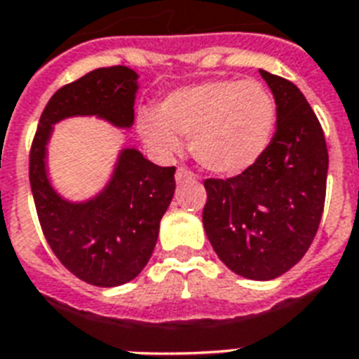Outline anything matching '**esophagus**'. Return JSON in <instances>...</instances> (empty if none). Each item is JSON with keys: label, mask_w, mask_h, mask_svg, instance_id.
<instances>
[{"label": "esophagus", "mask_w": 359, "mask_h": 359, "mask_svg": "<svg viewBox=\"0 0 359 359\" xmlns=\"http://www.w3.org/2000/svg\"><path fill=\"white\" fill-rule=\"evenodd\" d=\"M175 180L182 184V182H188V180H194V173H191L190 169L186 168H179L177 169V173H175Z\"/></svg>", "instance_id": "34e87169"}]
</instances>
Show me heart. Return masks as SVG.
Here are the masks:
<instances>
[{"label": "heart", "mask_w": 359, "mask_h": 359, "mask_svg": "<svg viewBox=\"0 0 359 359\" xmlns=\"http://www.w3.org/2000/svg\"><path fill=\"white\" fill-rule=\"evenodd\" d=\"M276 126L272 95L257 81L210 80L169 93L154 111H141L137 128L158 154L180 149L190 135V152L210 173L233 177L264 154Z\"/></svg>", "instance_id": "obj_1"}]
</instances>
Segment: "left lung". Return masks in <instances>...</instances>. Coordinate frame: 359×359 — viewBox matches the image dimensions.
Segmentation results:
<instances>
[{
	"label": "left lung",
	"mask_w": 359,
	"mask_h": 359,
	"mask_svg": "<svg viewBox=\"0 0 359 359\" xmlns=\"http://www.w3.org/2000/svg\"><path fill=\"white\" fill-rule=\"evenodd\" d=\"M259 72L276 100V134L248 171L205 180L203 225L225 266L242 278L268 281L294 266L317 235L328 149L300 89L266 70Z\"/></svg>",
	"instance_id": "8db88e82"
}]
</instances>
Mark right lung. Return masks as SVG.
Listing matches in <instances>:
<instances>
[{
	"mask_svg": "<svg viewBox=\"0 0 359 359\" xmlns=\"http://www.w3.org/2000/svg\"><path fill=\"white\" fill-rule=\"evenodd\" d=\"M137 78L128 67H109L61 87L42 111L31 147L29 182L42 233L69 272L97 287L128 283L147 266L175 196V168H160L135 147H124L102 190L72 201L53 188L48 143L53 126L70 117L132 128Z\"/></svg>",
	"mask_w": 359,
	"mask_h": 359,
	"instance_id": "right-lung-1",
	"label": "right lung"
}]
</instances>
